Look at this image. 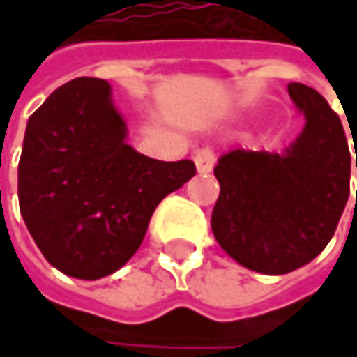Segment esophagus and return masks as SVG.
<instances>
[{"instance_id": "esophagus-1", "label": "esophagus", "mask_w": 357, "mask_h": 357, "mask_svg": "<svg viewBox=\"0 0 357 357\" xmlns=\"http://www.w3.org/2000/svg\"><path fill=\"white\" fill-rule=\"evenodd\" d=\"M192 159H194V165H196L198 174H208L215 167V153L211 149H198Z\"/></svg>"}]
</instances>
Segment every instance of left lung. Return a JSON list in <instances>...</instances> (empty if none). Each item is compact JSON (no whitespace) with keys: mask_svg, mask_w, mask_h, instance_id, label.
Here are the masks:
<instances>
[{"mask_svg":"<svg viewBox=\"0 0 357 357\" xmlns=\"http://www.w3.org/2000/svg\"><path fill=\"white\" fill-rule=\"evenodd\" d=\"M287 93L306 117L300 136L281 153L236 149L215 167L221 185L211 217L215 240L236 262L264 275L314 260L349 198L351 157L339 115L306 84L291 82Z\"/></svg>","mask_w":357,"mask_h":357,"instance_id":"obj_1","label":"left lung"}]
</instances>
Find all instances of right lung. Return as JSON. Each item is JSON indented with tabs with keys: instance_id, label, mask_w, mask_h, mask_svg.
<instances>
[{
	"instance_id": "add662e5",
	"label": "right lung",
	"mask_w": 357,
	"mask_h": 357,
	"mask_svg": "<svg viewBox=\"0 0 357 357\" xmlns=\"http://www.w3.org/2000/svg\"><path fill=\"white\" fill-rule=\"evenodd\" d=\"M111 84L74 78L29 117L18 163L22 219L63 275L95 281L140 248L157 204L196 174L192 161H157L128 142Z\"/></svg>"
}]
</instances>
